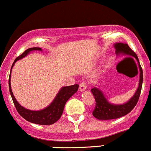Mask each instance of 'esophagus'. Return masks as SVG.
Wrapping results in <instances>:
<instances>
[{
    "label": "esophagus",
    "mask_w": 151,
    "mask_h": 151,
    "mask_svg": "<svg viewBox=\"0 0 151 151\" xmlns=\"http://www.w3.org/2000/svg\"><path fill=\"white\" fill-rule=\"evenodd\" d=\"M87 88V83L86 82L83 81L82 83H81L80 86H79V89H80L81 91H83L84 90H86Z\"/></svg>",
    "instance_id": "34e87169"
}]
</instances>
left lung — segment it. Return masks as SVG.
<instances>
[{
	"label": "left lung",
	"instance_id": "1",
	"mask_svg": "<svg viewBox=\"0 0 151 151\" xmlns=\"http://www.w3.org/2000/svg\"><path fill=\"white\" fill-rule=\"evenodd\" d=\"M114 47L116 49V53L119 55V53H124L127 55L132 56L137 60L140 68V82H139L138 88L136 91L135 93L127 103L124 104L116 105L110 104L108 102L104 96L103 93L97 88H93L91 90L92 94L94 96L96 101V106L93 109L92 114L94 117L98 119H117L122 117L124 115L127 114L133 109L134 106L137 104L138 101L139 97H140L141 89L142 85V70L141 68L140 63H139L138 58L135 52L128 46L127 44L124 43H116L114 45ZM133 59V58H132Z\"/></svg>",
	"mask_w": 151,
	"mask_h": 151
}]
</instances>
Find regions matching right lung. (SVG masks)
Instances as JSON below:
<instances>
[{"label":"right lung","instance_id":"1","mask_svg":"<svg viewBox=\"0 0 151 151\" xmlns=\"http://www.w3.org/2000/svg\"><path fill=\"white\" fill-rule=\"evenodd\" d=\"M33 50H42V49L40 47H32L25 50L21 55L18 56L16 58L12 66H11V68L14 66V63L17 62V60L27 55V54L29 53V52L33 51ZM10 81L11 74L9 76V91H10L11 98H12V100L14 101V104L15 105V107L17 109L18 113L22 117L24 118L26 120L37 124L47 125V124H54L55 122L58 121L60 118L61 115L63 114L65 103L78 89V84H74V85L69 86L63 87L60 90L59 93L57 94L53 101L47 107L44 109L42 110H40V111H32V110H29L24 108L23 106H22L18 103L14 94H13L12 91H11Z\"/></svg>","mask_w":151,"mask_h":151}]
</instances>
